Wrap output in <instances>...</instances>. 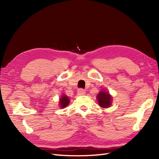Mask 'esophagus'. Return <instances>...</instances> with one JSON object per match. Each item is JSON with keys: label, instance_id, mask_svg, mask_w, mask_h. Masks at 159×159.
I'll return each instance as SVG.
<instances>
[{"label": "esophagus", "instance_id": "34e87169", "mask_svg": "<svg viewBox=\"0 0 159 159\" xmlns=\"http://www.w3.org/2000/svg\"><path fill=\"white\" fill-rule=\"evenodd\" d=\"M77 92L79 95H84V94H85V90L83 89H79L77 91Z\"/></svg>", "mask_w": 159, "mask_h": 159}]
</instances>
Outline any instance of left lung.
<instances>
[{"mask_svg":"<svg viewBox=\"0 0 159 159\" xmlns=\"http://www.w3.org/2000/svg\"><path fill=\"white\" fill-rule=\"evenodd\" d=\"M97 100L99 105L102 108H108L112 103V97L106 91H101L97 95Z\"/></svg>","mask_w":159,"mask_h":159,"instance_id":"1","label":"left lung"}]
</instances>
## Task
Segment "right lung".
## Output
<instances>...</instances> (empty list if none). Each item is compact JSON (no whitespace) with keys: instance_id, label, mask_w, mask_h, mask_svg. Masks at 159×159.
<instances>
[{"instance_id":"obj_1","label":"right lung","mask_w":159,"mask_h":159,"mask_svg":"<svg viewBox=\"0 0 159 159\" xmlns=\"http://www.w3.org/2000/svg\"><path fill=\"white\" fill-rule=\"evenodd\" d=\"M70 103V99L69 97L66 96L65 94L62 95L61 98L59 100V105L60 107L63 109V108H66L67 105H68Z\"/></svg>"}]
</instances>
